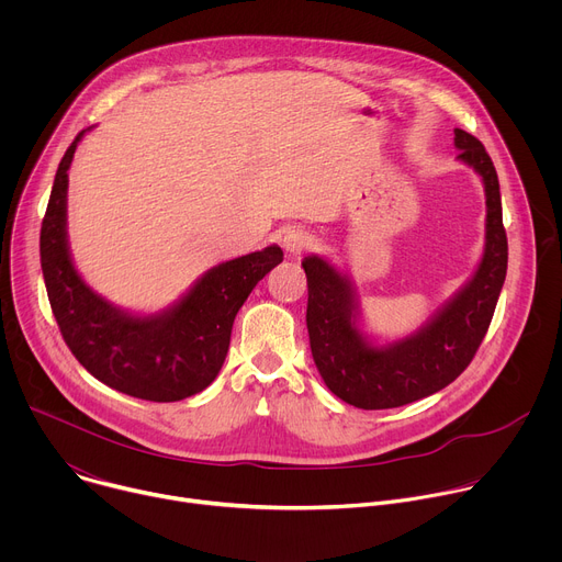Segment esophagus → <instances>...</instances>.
<instances>
[{
    "label": "esophagus",
    "mask_w": 562,
    "mask_h": 562,
    "mask_svg": "<svg viewBox=\"0 0 562 562\" xmlns=\"http://www.w3.org/2000/svg\"><path fill=\"white\" fill-rule=\"evenodd\" d=\"M282 247L286 254L291 256H300L302 251H306L311 247V235L304 231V228H289L284 235H282Z\"/></svg>",
    "instance_id": "obj_1"
}]
</instances>
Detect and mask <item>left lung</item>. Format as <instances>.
<instances>
[{
  "instance_id": "left-lung-1",
  "label": "left lung",
  "mask_w": 562,
  "mask_h": 562,
  "mask_svg": "<svg viewBox=\"0 0 562 562\" xmlns=\"http://www.w3.org/2000/svg\"><path fill=\"white\" fill-rule=\"evenodd\" d=\"M458 162L485 187V251L473 276L427 319L400 340L375 345L362 331L356 286L327 258L302 260L308 304L306 329L313 362L331 393L358 409H393L453 382L483 342L507 276V233L501 184L492 157L471 133L453 128Z\"/></svg>"
}]
</instances>
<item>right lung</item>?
<instances>
[{
	"label": "right lung",
	"instance_id": "add662e5",
	"mask_svg": "<svg viewBox=\"0 0 562 562\" xmlns=\"http://www.w3.org/2000/svg\"><path fill=\"white\" fill-rule=\"evenodd\" d=\"M91 128L77 133L64 153L42 222L40 256L48 302L64 342L93 378L150 403H176L215 380L239 306L282 262V249L271 245L211 267L180 300L157 313L111 304L77 273L66 228L68 169Z\"/></svg>",
	"mask_w": 562,
	"mask_h": 562
}]
</instances>
